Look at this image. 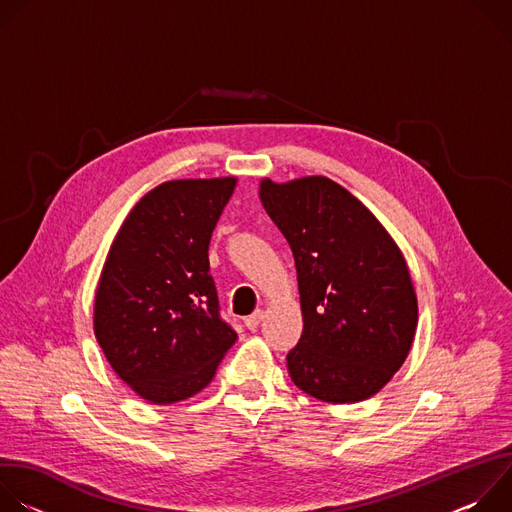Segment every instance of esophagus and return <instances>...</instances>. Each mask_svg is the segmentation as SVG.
<instances>
[{
  "instance_id": "1",
  "label": "esophagus",
  "mask_w": 512,
  "mask_h": 512,
  "mask_svg": "<svg viewBox=\"0 0 512 512\" xmlns=\"http://www.w3.org/2000/svg\"><path fill=\"white\" fill-rule=\"evenodd\" d=\"M263 310H255L251 316H247L245 318V326L249 328V330H257L259 328V324H261V320H263Z\"/></svg>"
}]
</instances>
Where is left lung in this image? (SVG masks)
Here are the masks:
<instances>
[{
	"instance_id": "8db88e82",
	"label": "left lung",
	"mask_w": 512,
	"mask_h": 512,
	"mask_svg": "<svg viewBox=\"0 0 512 512\" xmlns=\"http://www.w3.org/2000/svg\"><path fill=\"white\" fill-rule=\"evenodd\" d=\"M259 198L298 271L302 338L291 381L326 403L379 393L405 362L417 328L407 261L379 218L338 182L263 178Z\"/></svg>"
}]
</instances>
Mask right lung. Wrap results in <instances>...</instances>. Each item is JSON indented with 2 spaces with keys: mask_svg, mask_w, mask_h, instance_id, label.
<instances>
[{
  "mask_svg": "<svg viewBox=\"0 0 512 512\" xmlns=\"http://www.w3.org/2000/svg\"><path fill=\"white\" fill-rule=\"evenodd\" d=\"M235 176L170 180L129 210L93 304L95 338L115 375L143 401L172 405L214 377L235 330L218 316L212 231Z\"/></svg>",
  "mask_w": 512,
  "mask_h": 512,
  "instance_id": "right-lung-1",
  "label": "right lung"
}]
</instances>
